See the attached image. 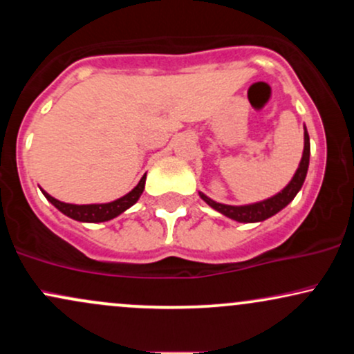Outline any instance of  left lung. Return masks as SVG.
<instances>
[{
	"instance_id": "8db88e82",
	"label": "left lung",
	"mask_w": 354,
	"mask_h": 354,
	"mask_svg": "<svg viewBox=\"0 0 354 354\" xmlns=\"http://www.w3.org/2000/svg\"><path fill=\"white\" fill-rule=\"evenodd\" d=\"M308 166H310V135L306 131V126H304V148H303V156L299 161L298 169L291 178V181L288 183L284 188L276 193L274 196L268 198V200L251 203V205H241V206H233V205H223V203H216L211 200L209 196H206L205 193L198 191L200 198L206 205H209L211 208L218 213L225 214L226 218L234 219L238 223H259L265 221V219L274 216L276 213H279L283 208H286L291 201L295 200V196L298 194V191L301 189L304 180H306Z\"/></svg>"
}]
</instances>
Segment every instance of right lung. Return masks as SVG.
Returning a JSON list of instances; mask_svg holds the SVG:
<instances>
[{"label":"right lung","mask_w":354,"mask_h":354,"mask_svg":"<svg viewBox=\"0 0 354 354\" xmlns=\"http://www.w3.org/2000/svg\"><path fill=\"white\" fill-rule=\"evenodd\" d=\"M145 183H146V174H143L140 183L133 188L129 193H126L124 196L118 198L115 201L109 203H95V205H71V203H64L53 198L51 194H48L46 191L41 189L48 201L55 206L56 209H59L61 213L66 214L68 218L76 219L81 223H103L109 221V219L120 216L121 213H124L126 209L131 208L135 203L140 200V196L145 191Z\"/></svg>","instance_id":"obj_1"}]
</instances>
